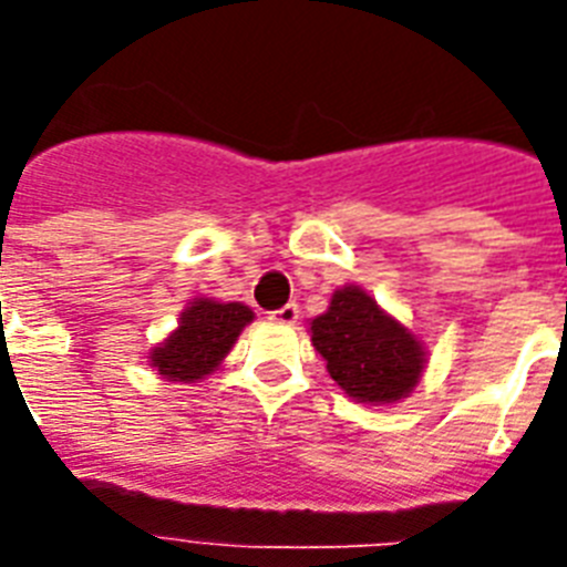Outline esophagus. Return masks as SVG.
I'll return each mask as SVG.
<instances>
[{"mask_svg":"<svg viewBox=\"0 0 567 567\" xmlns=\"http://www.w3.org/2000/svg\"><path fill=\"white\" fill-rule=\"evenodd\" d=\"M297 318H300L297 302H288V306H282V309L270 311V320H274V323H282V327H293V323H297Z\"/></svg>","mask_w":567,"mask_h":567,"instance_id":"1","label":"esophagus"}]
</instances>
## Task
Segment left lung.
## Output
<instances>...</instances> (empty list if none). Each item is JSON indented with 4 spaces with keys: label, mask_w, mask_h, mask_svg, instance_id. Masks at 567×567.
<instances>
[{
    "label": "left lung",
    "mask_w": 567,
    "mask_h": 567,
    "mask_svg": "<svg viewBox=\"0 0 567 567\" xmlns=\"http://www.w3.org/2000/svg\"><path fill=\"white\" fill-rule=\"evenodd\" d=\"M309 336L329 377L355 403H400L426 371V344L362 285L338 288L329 309L309 320Z\"/></svg>",
    "instance_id": "1"
}]
</instances>
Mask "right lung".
I'll list each match as a JSON object with an SVG mask.
<instances>
[{"instance_id": "1", "label": "right lung", "mask_w": 567, "mask_h": 567, "mask_svg": "<svg viewBox=\"0 0 567 567\" xmlns=\"http://www.w3.org/2000/svg\"><path fill=\"white\" fill-rule=\"evenodd\" d=\"M252 318L256 315L244 302L194 297L182 309L179 327L146 353V362L167 382H199L220 368Z\"/></svg>"}]
</instances>
